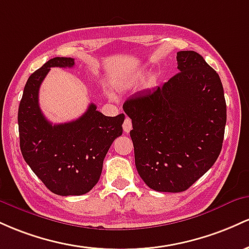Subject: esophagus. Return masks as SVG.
Wrapping results in <instances>:
<instances>
[{
    "instance_id": "1",
    "label": "esophagus",
    "mask_w": 249,
    "mask_h": 249,
    "mask_svg": "<svg viewBox=\"0 0 249 249\" xmlns=\"http://www.w3.org/2000/svg\"><path fill=\"white\" fill-rule=\"evenodd\" d=\"M124 133H129L132 130V120L129 117H125L124 122Z\"/></svg>"
}]
</instances>
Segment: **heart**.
<instances>
[{
    "instance_id": "obj_1",
    "label": "heart",
    "mask_w": 249,
    "mask_h": 249,
    "mask_svg": "<svg viewBox=\"0 0 249 249\" xmlns=\"http://www.w3.org/2000/svg\"><path fill=\"white\" fill-rule=\"evenodd\" d=\"M150 85H154V80H153L152 82H150Z\"/></svg>"
}]
</instances>
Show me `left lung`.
I'll return each instance as SVG.
<instances>
[{
  "mask_svg": "<svg viewBox=\"0 0 249 249\" xmlns=\"http://www.w3.org/2000/svg\"><path fill=\"white\" fill-rule=\"evenodd\" d=\"M180 72L128 99L139 175L156 192L188 189L219 158L227 120L219 74L193 50L178 53Z\"/></svg>",
  "mask_w": 249,
  "mask_h": 249,
  "instance_id": "8db88e82",
  "label": "left lung"
}]
</instances>
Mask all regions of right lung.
Segmentation results:
<instances>
[{
	"mask_svg": "<svg viewBox=\"0 0 249 249\" xmlns=\"http://www.w3.org/2000/svg\"><path fill=\"white\" fill-rule=\"evenodd\" d=\"M71 57H54L33 72L18 106L19 148L28 166L54 194L83 195L96 185L113 141L122 135L124 114L105 116L90 103L77 120L53 124L38 106V90L50 68H71Z\"/></svg>",
	"mask_w": 249,
	"mask_h": 249,
	"instance_id": "add662e5",
	"label": "right lung"
}]
</instances>
